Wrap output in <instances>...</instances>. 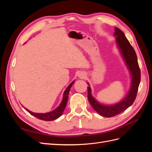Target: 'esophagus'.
<instances>
[{
    "label": "esophagus",
    "instance_id": "obj_1",
    "mask_svg": "<svg viewBox=\"0 0 152 152\" xmlns=\"http://www.w3.org/2000/svg\"><path fill=\"white\" fill-rule=\"evenodd\" d=\"M78 77L80 78V79H84V78L86 77V74L84 73V72H80L78 73Z\"/></svg>",
    "mask_w": 152,
    "mask_h": 152
}]
</instances>
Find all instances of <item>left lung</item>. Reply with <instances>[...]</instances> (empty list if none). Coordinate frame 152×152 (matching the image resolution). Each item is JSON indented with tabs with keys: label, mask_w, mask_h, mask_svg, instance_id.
<instances>
[{
	"label": "left lung",
	"mask_w": 152,
	"mask_h": 152,
	"mask_svg": "<svg viewBox=\"0 0 152 152\" xmlns=\"http://www.w3.org/2000/svg\"><path fill=\"white\" fill-rule=\"evenodd\" d=\"M113 36L116 39V45L118 51L129 72L131 84L127 94L120 102L113 104H104L99 103L92 95L90 85L87 82L89 86H87V98L90 104L96 112L105 117L115 116L132 104L136 99L141 80L140 69L134 49L131 46L124 32L117 27H115Z\"/></svg>",
	"instance_id": "1"
}]
</instances>
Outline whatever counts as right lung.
Wrapping results in <instances>:
<instances>
[{
	"mask_svg": "<svg viewBox=\"0 0 152 152\" xmlns=\"http://www.w3.org/2000/svg\"><path fill=\"white\" fill-rule=\"evenodd\" d=\"M74 82H75V80H73L72 83H70V84L66 87V89L63 93V99L61 100L60 104H59V105L56 108L53 110V111L47 112V113H34L33 112L30 111V110H28V109L25 108V107L23 108L26 110L27 112H29L31 115H32L37 117V118L40 119V120L45 121H51L55 120V119H57L64 112V110H65L66 107V105L68 102L69 92H70V88L72 87V85L74 84Z\"/></svg>",
	"mask_w": 152,
	"mask_h": 152,
	"instance_id": "right-lung-1",
	"label": "right lung"
}]
</instances>
